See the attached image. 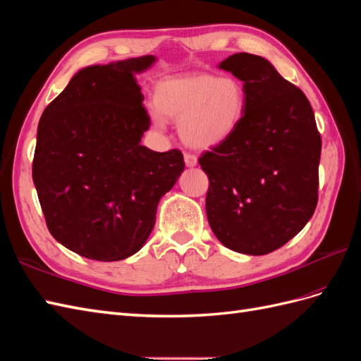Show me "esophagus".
<instances>
[{
  "label": "esophagus",
  "mask_w": 361,
  "mask_h": 361,
  "mask_svg": "<svg viewBox=\"0 0 361 361\" xmlns=\"http://www.w3.org/2000/svg\"><path fill=\"white\" fill-rule=\"evenodd\" d=\"M183 161H185V165L190 166V169H192V166L197 165V157L195 154L185 153V154H183Z\"/></svg>",
  "instance_id": "obj_1"
}]
</instances>
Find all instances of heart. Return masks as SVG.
Returning <instances> with one entry per match:
<instances>
[{
  "label": "heart",
  "mask_w": 361,
  "mask_h": 361,
  "mask_svg": "<svg viewBox=\"0 0 361 361\" xmlns=\"http://www.w3.org/2000/svg\"><path fill=\"white\" fill-rule=\"evenodd\" d=\"M154 105L152 121L156 128L165 127V117L179 121L183 142L207 150L224 144L240 127L247 110V89L234 76L185 75L157 84Z\"/></svg>",
  "instance_id": "b5f03b06"
}]
</instances>
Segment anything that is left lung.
<instances>
[{
  "label": "left lung",
  "instance_id": "left-lung-1",
  "mask_svg": "<svg viewBox=\"0 0 361 361\" xmlns=\"http://www.w3.org/2000/svg\"><path fill=\"white\" fill-rule=\"evenodd\" d=\"M217 67L243 82L247 110L230 139L199 157L209 179L208 224L226 248L263 256L312 217L322 139L305 93L268 59L234 54Z\"/></svg>",
  "mask_w": 361,
  "mask_h": 361
}]
</instances>
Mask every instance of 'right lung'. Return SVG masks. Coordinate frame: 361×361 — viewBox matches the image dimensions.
Masks as SVG:
<instances>
[{
	"label": "right lung",
	"mask_w": 361,
	"mask_h": 361,
	"mask_svg": "<svg viewBox=\"0 0 361 361\" xmlns=\"http://www.w3.org/2000/svg\"><path fill=\"white\" fill-rule=\"evenodd\" d=\"M153 55L79 70L38 124L33 183L55 239L79 256L114 262L144 247L157 204L185 169L179 150L157 153L136 75Z\"/></svg>",
	"instance_id": "add662e5"
}]
</instances>
